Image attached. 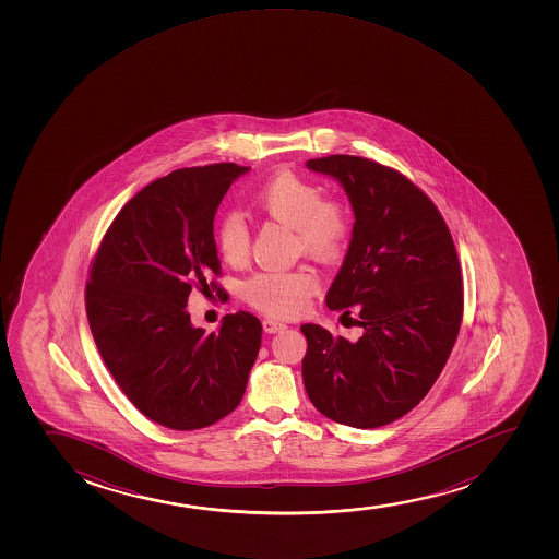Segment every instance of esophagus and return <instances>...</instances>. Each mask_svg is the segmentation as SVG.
Masks as SVG:
<instances>
[{
	"mask_svg": "<svg viewBox=\"0 0 559 559\" xmlns=\"http://www.w3.org/2000/svg\"><path fill=\"white\" fill-rule=\"evenodd\" d=\"M263 328L266 334H277V332H283V330H285L287 326H285L283 322L276 321V319L269 317V319H264Z\"/></svg>",
	"mask_w": 559,
	"mask_h": 559,
	"instance_id": "esophagus-1",
	"label": "esophagus"
}]
</instances>
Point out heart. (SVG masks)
I'll list each match as a JSON object with an SVG mask.
<instances>
[{"instance_id":"obj_1","label":"heart","mask_w":559,"mask_h":559,"mask_svg":"<svg viewBox=\"0 0 559 559\" xmlns=\"http://www.w3.org/2000/svg\"><path fill=\"white\" fill-rule=\"evenodd\" d=\"M255 205L280 224L295 229L298 246L311 255L330 261L347 245L353 219L340 201L324 200L322 188L298 175L272 177L255 192ZM214 238L225 263H245L250 253V231L242 214L224 211L214 225ZM319 289L313 270H263L245 283L246 300L276 317H293L306 309Z\"/></svg>"}]
</instances>
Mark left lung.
<instances>
[{
    "mask_svg": "<svg viewBox=\"0 0 559 559\" xmlns=\"http://www.w3.org/2000/svg\"><path fill=\"white\" fill-rule=\"evenodd\" d=\"M306 167L337 180L353 206V237L326 306L358 311L361 335L348 341L304 324V385L322 416L374 429L408 414L450 358L464 306L461 264L442 214L403 175L348 154Z\"/></svg>",
    "mask_w": 559,
    "mask_h": 559,
    "instance_id": "1",
    "label": "left lung"
}]
</instances>
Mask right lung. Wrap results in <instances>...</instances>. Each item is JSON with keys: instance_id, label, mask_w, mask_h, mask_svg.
I'll return each instance as SVG.
<instances>
[{"instance_id": "obj_1", "label": "right lung", "mask_w": 559, "mask_h": 559, "mask_svg": "<svg viewBox=\"0 0 559 559\" xmlns=\"http://www.w3.org/2000/svg\"><path fill=\"white\" fill-rule=\"evenodd\" d=\"M250 167H185L122 206L91 269L85 308L98 353L138 411L167 429H203L242 401L263 326L246 311L218 332L193 326L188 296L219 274L214 216Z\"/></svg>"}]
</instances>
